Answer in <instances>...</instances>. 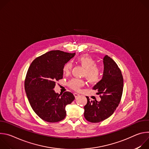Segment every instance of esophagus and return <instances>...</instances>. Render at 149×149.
<instances>
[{
    "instance_id": "esophagus-1",
    "label": "esophagus",
    "mask_w": 149,
    "mask_h": 149,
    "mask_svg": "<svg viewBox=\"0 0 149 149\" xmlns=\"http://www.w3.org/2000/svg\"><path fill=\"white\" fill-rule=\"evenodd\" d=\"M74 96H75V98L78 97L79 95V94H78V93H74Z\"/></svg>"
}]
</instances>
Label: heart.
I'll list each match as a JSON object with an SVG mask.
<instances>
[{
  "mask_svg": "<svg viewBox=\"0 0 149 149\" xmlns=\"http://www.w3.org/2000/svg\"><path fill=\"white\" fill-rule=\"evenodd\" d=\"M77 61L84 68L83 75L86 76L88 80L91 83L98 82L102 76V68L96 65V61L91 57L87 55H81L77 58ZM72 69V63L67 62L62 68L63 73L69 74ZM86 81L80 78H72L68 83V87L74 91H79L83 87Z\"/></svg>",
  "mask_w": 149,
  "mask_h": 149,
  "instance_id": "obj_1",
  "label": "heart"
}]
</instances>
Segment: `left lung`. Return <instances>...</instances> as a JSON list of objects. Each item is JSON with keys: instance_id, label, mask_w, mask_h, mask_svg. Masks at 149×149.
<instances>
[{"instance_id": "1", "label": "left lung", "mask_w": 149, "mask_h": 149, "mask_svg": "<svg viewBox=\"0 0 149 149\" xmlns=\"http://www.w3.org/2000/svg\"><path fill=\"white\" fill-rule=\"evenodd\" d=\"M104 70L102 78L93 89L97 90L101 100L90 101L84 106V117L91 123H99L110 117L121 101L123 91V77L116 62L108 55L103 58Z\"/></svg>"}]
</instances>
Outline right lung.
<instances>
[{
    "instance_id": "add662e5",
    "label": "right lung",
    "mask_w": 149,
    "mask_h": 149,
    "mask_svg": "<svg viewBox=\"0 0 149 149\" xmlns=\"http://www.w3.org/2000/svg\"><path fill=\"white\" fill-rule=\"evenodd\" d=\"M75 55L59 50L51 51L35 58L25 79V90L31 107L43 120L56 123L66 117L65 107L75 97L71 92L62 95L54 90L56 81L63 78V65Z\"/></svg>"
}]
</instances>
